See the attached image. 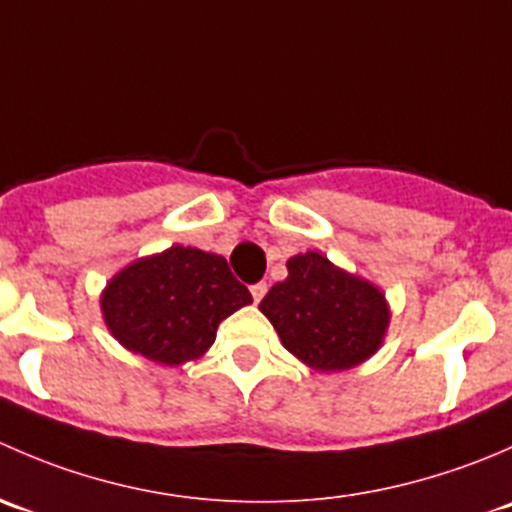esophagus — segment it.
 I'll return each mask as SVG.
<instances>
[{"instance_id":"obj_1","label":"esophagus","mask_w":512,"mask_h":512,"mask_svg":"<svg viewBox=\"0 0 512 512\" xmlns=\"http://www.w3.org/2000/svg\"><path fill=\"white\" fill-rule=\"evenodd\" d=\"M250 292H252V299H255V302H260V299L267 294V282H255V285L250 287Z\"/></svg>"}]
</instances>
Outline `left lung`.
Returning a JSON list of instances; mask_svg holds the SVG:
<instances>
[{"instance_id":"obj_1","label":"left lung","mask_w":512,"mask_h":512,"mask_svg":"<svg viewBox=\"0 0 512 512\" xmlns=\"http://www.w3.org/2000/svg\"><path fill=\"white\" fill-rule=\"evenodd\" d=\"M287 270V280L260 302L287 352L312 369L342 371L379 349L389 327V307L379 289L319 252L292 257Z\"/></svg>"}]
</instances>
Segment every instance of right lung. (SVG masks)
I'll return each mask as SVG.
<instances>
[{
	"label": "right lung",
	"mask_w": 512,
	"mask_h": 512,
	"mask_svg": "<svg viewBox=\"0 0 512 512\" xmlns=\"http://www.w3.org/2000/svg\"><path fill=\"white\" fill-rule=\"evenodd\" d=\"M252 302L220 255L175 245L143 257L108 282L103 319L131 352L165 366L198 359L218 324Z\"/></svg>",
	"instance_id": "obj_1"
}]
</instances>
